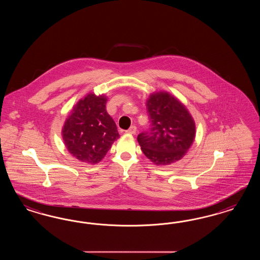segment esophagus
Wrapping results in <instances>:
<instances>
[{
    "mask_svg": "<svg viewBox=\"0 0 260 260\" xmlns=\"http://www.w3.org/2000/svg\"><path fill=\"white\" fill-rule=\"evenodd\" d=\"M136 131H137V127L135 126H132L126 131V133L128 134H136Z\"/></svg>",
    "mask_w": 260,
    "mask_h": 260,
    "instance_id": "esophagus-1",
    "label": "esophagus"
}]
</instances>
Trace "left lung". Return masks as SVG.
Returning <instances> with one entry per match:
<instances>
[{
	"instance_id": "left-lung-1",
	"label": "left lung",
	"mask_w": 260,
	"mask_h": 260,
	"mask_svg": "<svg viewBox=\"0 0 260 260\" xmlns=\"http://www.w3.org/2000/svg\"><path fill=\"white\" fill-rule=\"evenodd\" d=\"M150 126L137 136L143 153L155 165L180 160L193 143L196 124L186 107L167 92H155L147 101Z\"/></svg>"
}]
</instances>
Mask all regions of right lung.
<instances>
[{"label": "right lung", "mask_w": 260, "mask_h": 260, "mask_svg": "<svg viewBox=\"0 0 260 260\" xmlns=\"http://www.w3.org/2000/svg\"><path fill=\"white\" fill-rule=\"evenodd\" d=\"M106 96L88 93L75 105L64 122L63 143L71 154L82 162H100L120 136L113 119L106 110Z\"/></svg>", "instance_id": "right-lung-1"}]
</instances>
